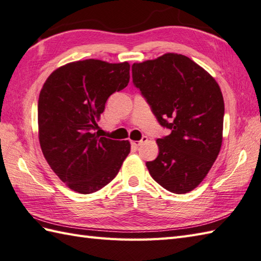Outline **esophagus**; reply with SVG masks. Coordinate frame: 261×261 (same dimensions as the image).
I'll use <instances>...</instances> for the list:
<instances>
[{"label": "esophagus", "instance_id": "esophagus-1", "mask_svg": "<svg viewBox=\"0 0 261 261\" xmlns=\"http://www.w3.org/2000/svg\"><path fill=\"white\" fill-rule=\"evenodd\" d=\"M146 141H147V137L146 136H143L141 141H133L132 142V145L134 146V147H138L140 145H142L144 142H146Z\"/></svg>", "mask_w": 261, "mask_h": 261}]
</instances>
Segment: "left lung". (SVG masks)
<instances>
[{
  "label": "left lung",
  "instance_id": "obj_1",
  "mask_svg": "<svg viewBox=\"0 0 261 261\" xmlns=\"http://www.w3.org/2000/svg\"><path fill=\"white\" fill-rule=\"evenodd\" d=\"M133 84L171 134L159 138V155L146 162L161 187L182 194L210 171L222 144L224 102L220 87L190 58L166 54L132 66Z\"/></svg>",
  "mask_w": 261,
  "mask_h": 261
}]
</instances>
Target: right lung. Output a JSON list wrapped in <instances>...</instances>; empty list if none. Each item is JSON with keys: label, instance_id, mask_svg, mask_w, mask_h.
Listing matches in <instances>:
<instances>
[{"label": "right lung", "instance_id": "1", "mask_svg": "<svg viewBox=\"0 0 261 261\" xmlns=\"http://www.w3.org/2000/svg\"><path fill=\"white\" fill-rule=\"evenodd\" d=\"M128 82V62L87 59L57 69L40 91L42 153L52 171L78 193H94L107 185L130 152L128 141L94 133L109 96Z\"/></svg>", "mask_w": 261, "mask_h": 261}]
</instances>
